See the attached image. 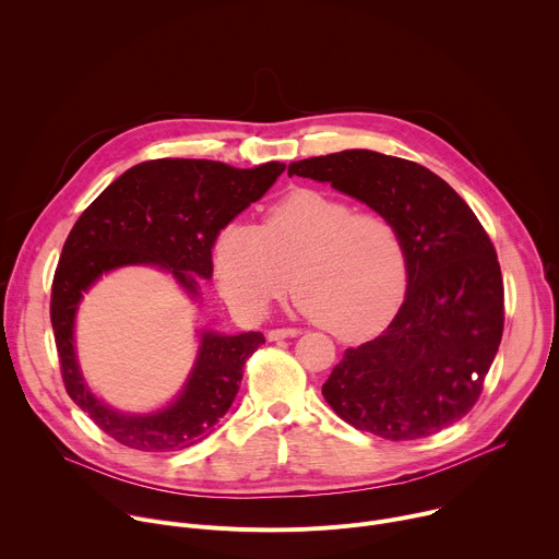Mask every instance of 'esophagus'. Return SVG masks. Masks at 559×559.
<instances>
[{
	"label": "esophagus",
	"instance_id": "obj_1",
	"mask_svg": "<svg viewBox=\"0 0 559 559\" xmlns=\"http://www.w3.org/2000/svg\"><path fill=\"white\" fill-rule=\"evenodd\" d=\"M298 334H300V330H296V328H276V330L267 332V338L270 341H283V338H294Z\"/></svg>",
	"mask_w": 559,
	"mask_h": 559
}]
</instances>
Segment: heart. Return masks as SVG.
I'll list each match as a JSON object with an SVG mask.
<instances>
[{
	"label": "heart",
	"instance_id": "1",
	"mask_svg": "<svg viewBox=\"0 0 559 559\" xmlns=\"http://www.w3.org/2000/svg\"><path fill=\"white\" fill-rule=\"evenodd\" d=\"M214 267L225 298L250 313L283 298L294 281L300 309L343 341L382 330L409 285L405 238L386 214L311 188L274 201L259 225L227 223Z\"/></svg>",
	"mask_w": 559,
	"mask_h": 559
}]
</instances>
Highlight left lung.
Segmentation results:
<instances>
[{"label": "left lung", "mask_w": 559, "mask_h": 559, "mask_svg": "<svg viewBox=\"0 0 559 559\" xmlns=\"http://www.w3.org/2000/svg\"><path fill=\"white\" fill-rule=\"evenodd\" d=\"M287 173L386 214L409 254L403 307L378 338L345 352L323 384L330 407L384 440L427 438L464 418L504 330L502 272L483 223L447 181L407 158L345 150Z\"/></svg>", "instance_id": "obj_1"}]
</instances>
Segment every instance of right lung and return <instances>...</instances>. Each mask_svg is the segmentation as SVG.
Masks as SVG:
<instances>
[{
    "label": "right lung",
    "instance_id": "obj_1",
    "mask_svg": "<svg viewBox=\"0 0 559 559\" xmlns=\"http://www.w3.org/2000/svg\"><path fill=\"white\" fill-rule=\"evenodd\" d=\"M285 164L238 170L205 158H154L112 181L70 229L50 292V323L61 380L76 407L123 447L177 451L205 440L234 403L246 360L265 343L261 332H205L194 371L168 409L123 416L84 384L72 349V321L82 294L121 265H158L192 294L197 276H212L216 234L283 175Z\"/></svg>",
    "mask_w": 559,
    "mask_h": 559
}]
</instances>
